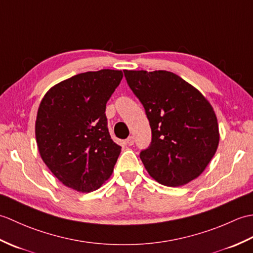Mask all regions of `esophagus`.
I'll return each instance as SVG.
<instances>
[{"label":"esophagus","instance_id":"obj_1","mask_svg":"<svg viewBox=\"0 0 253 253\" xmlns=\"http://www.w3.org/2000/svg\"><path fill=\"white\" fill-rule=\"evenodd\" d=\"M126 143L128 144V146H132V144L135 143V139H133L132 136H129L126 139Z\"/></svg>","mask_w":253,"mask_h":253}]
</instances>
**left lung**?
<instances>
[{"mask_svg":"<svg viewBox=\"0 0 253 253\" xmlns=\"http://www.w3.org/2000/svg\"><path fill=\"white\" fill-rule=\"evenodd\" d=\"M124 75L151 127L150 146L140 152L150 176L168 187L197 178L218 146L217 120L211 104L174 73L124 71Z\"/></svg>","mask_w":253,"mask_h":253,"instance_id":"left-lung-1","label":"left lung"}]
</instances>
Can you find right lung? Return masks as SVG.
I'll use <instances>...</instances> for the list:
<instances>
[{
  "label": "right lung",
  "mask_w": 253,
  "mask_h": 253,
  "mask_svg": "<svg viewBox=\"0 0 253 253\" xmlns=\"http://www.w3.org/2000/svg\"><path fill=\"white\" fill-rule=\"evenodd\" d=\"M122 78L113 69L78 74L52 87L41 101L38 149L56 178L74 190H96L113 173L122 147L110 136L105 109Z\"/></svg>",
  "instance_id": "1"
}]
</instances>
